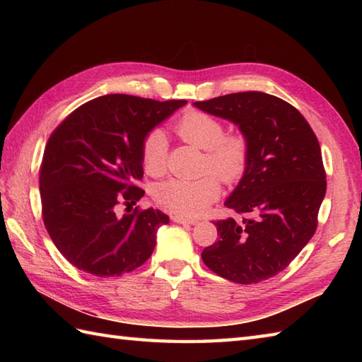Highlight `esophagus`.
I'll list each match as a JSON object with an SVG mask.
<instances>
[{
    "label": "esophagus",
    "instance_id": "34e87169",
    "mask_svg": "<svg viewBox=\"0 0 362 362\" xmlns=\"http://www.w3.org/2000/svg\"><path fill=\"white\" fill-rule=\"evenodd\" d=\"M177 224H182V226H196L197 221L196 219H187V218H182V216H173L171 218Z\"/></svg>",
    "mask_w": 362,
    "mask_h": 362
}]
</instances>
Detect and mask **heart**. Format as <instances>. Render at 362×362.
<instances>
[{"mask_svg":"<svg viewBox=\"0 0 362 362\" xmlns=\"http://www.w3.org/2000/svg\"><path fill=\"white\" fill-rule=\"evenodd\" d=\"M175 132L183 141L205 152V169L216 174L222 182L233 183L241 179L249 160V146L241 135H226L224 124L204 112H188L177 122ZM166 135L152 130L141 146L144 171L160 175L166 168ZM219 196L216 177L201 179H169L156 188L157 202L179 216L197 218Z\"/></svg>","mask_w":362,"mask_h":362,"instance_id":"heart-1","label":"heart"}]
</instances>
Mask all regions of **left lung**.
I'll return each mask as SVG.
<instances>
[{
    "label": "left lung",
    "mask_w": 362,
    "mask_h": 362,
    "mask_svg": "<svg viewBox=\"0 0 362 362\" xmlns=\"http://www.w3.org/2000/svg\"><path fill=\"white\" fill-rule=\"evenodd\" d=\"M193 105L233 122L249 146L245 171L224 202L245 218L214 222L219 240L204 249L202 261L233 283L271 279L288 267L316 232L327 193L317 138L297 109L261 91Z\"/></svg>",
    "instance_id": "obj_1"
}]
</instances>
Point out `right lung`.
I'll return each mask as SVG.
<instances>
[{
  "instance_id": "1",
  "label": "right lung",
  "mask_w": 362,
  "mask_h": 362,
  "mask_svg": "<svg viewBox=\"0 0 362 362\" xmlns=\"http://www.w3.org/2000/svg\"><path fill=\"white\" fill-rule=\"evenodd\" d=\"M187 104L105 95L76 109L49 136L40 168L45 227L79 271L119 276L140 267L169 218L158 210L118 214L141 199L144 138ZM132 210V209H130Z\"/></svg>"
}]
</instances>
